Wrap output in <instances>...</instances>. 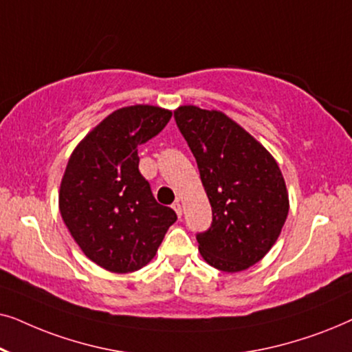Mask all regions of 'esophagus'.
<instances>
[{
    "mask_svg": "<svg viewBox=\"0 0 352 352\" xmlns=\"http://www.w3.org/2000/svg\"><path fill=\"white\" fill-rule=\"evenodd\" d=\"M173 210H175L176 214L181 218V216H182V206H181V201L179 200H176L175 204H173Z\"/></svg>",
    "mask_w": 352,
    "mask_h": 352,
    "instance_id": "obj_1",
    "label": "esophagus"
}]
</instances>
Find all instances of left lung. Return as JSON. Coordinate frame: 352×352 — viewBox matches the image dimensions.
Instances as JSON below:
<instances>
[{"mask_svg":"<svg viewBox=\"0 0 352 352\" xmlns=\"http://www.w3.org/2000/svg\"><path fill=\"white\" fill-rule=\"evenodd\" d=\"M175 120L213 213L210 228L197 234L201 256L219 271H245L271 250L285 224L288 195L278 165L224 113L182 105Z\"/></svg>","mask_w":352,"mask_h":352,"instance_id":"obj_1","label":"left lung"}]
</instances>
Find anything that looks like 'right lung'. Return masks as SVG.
I'll return each mask as SVG.
<instances>
[{"mask_svg":"<svg viewBox=\"0 0 352 352\" xmlns=\"http://www.w3.org/2000/svg\"><path fill=\"white\" fill-rule=\"evenodd\" d=\"M171 115L153 105L120 109L78 144L65 168L62 219L86 256L107 271L146 266L177 219L155 200L138 155L139 146L155 138Z\"/></svg>","mask_w":352,"mask_h":352,"instance_id":"add662e5","label":"right lung"}]
</instances>
